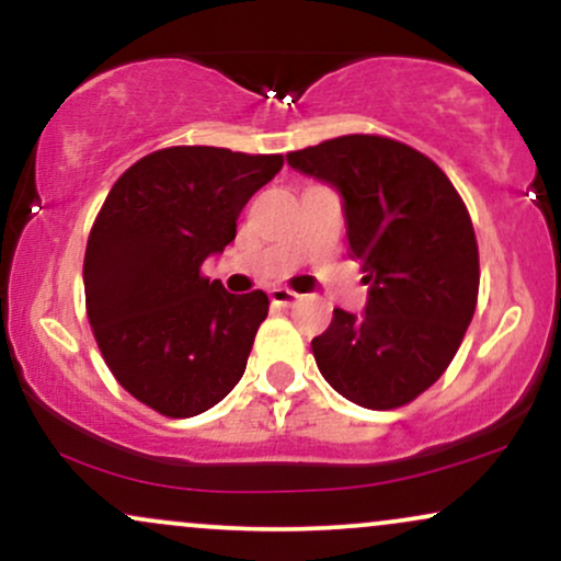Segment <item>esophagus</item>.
Returning <instances> with one entry per match:
<instances>
[{"instance_id":"1","label":"esophagus","mask_w":561,"mask_h":561,"mask_svg":"<svg viewBox=\"0 0 561 561\" xmlns=\"http://www.w3.org/2000/svg\"><path fill=\"white\" fill-rule=\"evenodd\" d=\"M268 298H272L274 306H295V302L300 300V295L293 293V289H287V287H274L272 293H268Z\"/></svg>"}]
</instances>
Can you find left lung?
Returning a JSON list of instances; mask_svg holds the SVG:
<instances>
[{
    "instance_id": "left-lung-1",
    "label": "left lung",
    "mask_w": 561,
    "mask_h": 561,
    "mask_svg": "<svg viewBox=\"0 0 561 561\" xmlns=\"http://www.w3.org/2000/svg\"><path fill=\"white\" fill-rule=\"evenodd\" d=\"M287 163L337 186L347 255L371 285L364 317L334 308L311 340L321 377L364 409H401L440 379L474 317L480 255L465 199L435 160L379 134L327 139Z\"/></svg>"
}]
</instances>
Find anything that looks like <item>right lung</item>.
I'll use <instances>...</instances> for the list:
<instances>
[{
    "mask_svg": "<svg viewBox=\"0 0 561 561\" xmlns=\"http://www.w3.org/2000/svg\"><path fill=\"white\" fill-rule=\"evenodd\" d=\"M282 156L179 145L139 158L102 203L83 255L87 317L124 390L171 420L214 409L240 382L263 289L231 295L203 274Z\"/></svg>",
    "mask_w": 561,
    "mask_h": 561,
    "instance_id": "right-lung-1",
    "label": "right lung"
}]
</instances>
